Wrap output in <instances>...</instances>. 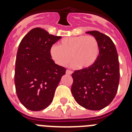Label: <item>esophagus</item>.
Instances as JSON below:
<instances>
[{
    "instance_id": "1",
    "label": "esophagus",
    "mask_w": 132,
    "mask_h": 132,
    "mask_svg": "<svg viewBox=\"0 0 132 132\" xmlns=\"http://www.w3.org/2000/svg\"><path fill=\"white\" fill-rule=\"evenodd\" d=\"M72 73H73V72H72V71H71V70H69V69H67V71H66V74H67V75H71V74H72Z\"/></svg>"
}]
</instances>
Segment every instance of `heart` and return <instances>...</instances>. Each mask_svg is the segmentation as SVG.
Returning <instances> with one entry per match:
<instances>
[{"label": "heart", "mask_w": 132, "mask_h": 132, "mask_svg": "<svg viewBox=\"0 0 132 132\" xmlns=\"http://www.w3.org/2000/svg\"><path fill=\"white\" fill-rule=\"evenodd\" d=\"M99 53L97 39L92 36H78L67 37L59 42L58 46H53L50 55L55 62L61 66H65L71 57V65L79 68L85 69L94 63Z\"/></svg>", "instance_id": "heart-1"}]
</instances>
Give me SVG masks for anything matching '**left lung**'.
<instances>
[{
    "mask_svg": "<svg viewBox=\"0 0 132 132\" xmlns=\"http://www.w3.org/2000/svg\"><path fill=\"white\" fill-rule=\"evenodd\" d=\"M97 39L99 54L88 68L76 70L71 93L79 105L91 110H98L111 103L116 96L120 80L118 56L110 38L98 31H87Z\"/></svg>",
    "mask_w": 132,
    "mask_h": 132,
    "instance_id": "left-lung-1",
    "label": "left lung"
}]
</instances>
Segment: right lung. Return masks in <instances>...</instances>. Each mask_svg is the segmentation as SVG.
Listing matches in <instances>:
<instances>
[{
  "label": "right lung",
  "mask_w": 132,
  "mask_h": 132,
  "mask_svg": "<svg viewBox=\"0 0 132 132\" xmlns=\"http://www.w3.org/2000/svg\"><path fill=\"white\" fill-rule=\"evenodd\" d=\"M61 38L40 28L30 30L21 41L16 55L14 82L19 101L27 109L39 111L52 103L66 69L54 63L53 44Z\"/></svg>",
  "instance_id": "add662e5"
}]
</instances>
